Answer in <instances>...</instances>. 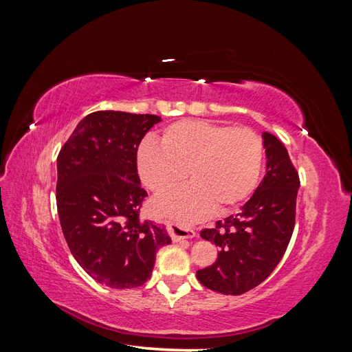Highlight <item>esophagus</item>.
<instances>
[{
  "label": "esophagus",
  "mask_w": 352,
  "mask_h": 352,
  "mask_svg": "<svg viewBox=\"0 0 352 352\" xmlns=\"http://www.w3.org/2000/svg\"><path fill=\"white\" fill-rule=\"evenodd\" d=\"M167 229H168L170 236H172V239L175 242H177L180 239H192V238H195V232L192 229L180 226V225H177V223H168Z\"/></svg>",
  "instance_id": "esophagus-1"
}]
</instances>
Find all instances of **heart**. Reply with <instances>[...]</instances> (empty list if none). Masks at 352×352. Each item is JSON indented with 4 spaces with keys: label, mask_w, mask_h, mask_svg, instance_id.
I'll return each mask as SVG.
<instances>
[{
    "label": "heart",
    "mask_w": 352,
    "mask_h": 352,
    "mask_svg": "<svg viewBox=\"0 0 352 352\" xmlns=\"http://www.w3.org/2000/svg\"><path fill=\"white\" fill-rule=\"evenodd\" d=\"M144 184L166 194L184 182L192 184L155 199L160 214L190 223L217 208L238 207L257 186L263 142L248 127H228L207 120H179L168 124L162 145L145 140L136 154Z\"/></svg>",
    "instance_id": "heart-1"
}]
</instances>
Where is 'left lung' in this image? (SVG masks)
I'll return each mask as SVG.
<instances>
[{
	"label": "left lung",
	"mask_w": 352,
	"mask_h": 352,
	"mask_svg": "<svg viewBox=\"0 0 352 352\" xmlns=\"http://www.w3.org/2000/svg\"><path fill=\"white\" fill-rule=\"evenodd\" d=\"M265 175L235 216L201 232L220 248L216 263L198 270V280L211 291L241 295L265 280L282 260L295 226L300 177L285 145L263 132Z\"/></svg>",
	"instance_id": "1"
}]
</instances>
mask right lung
I'll return each instance as SVG.
<instances>
[{
  "instance_id": "1",
  "label": "right lung",
  "mask_w": 352,
  "mask_h": 352,
  "mask_svg": "<svg viewBox=\"0 0 352 352\" xmlns=\"http://www.w3.org/2000/svg\"><path fill=\"white\" fill-rule=\"evenodd\" d=\"M162 117L95 111L57 158V210L74 260L98 283L129 289L151 278L166 226L140 219L146 197L136 167L142 138Z\"/></svg>"
}]
</instances>
